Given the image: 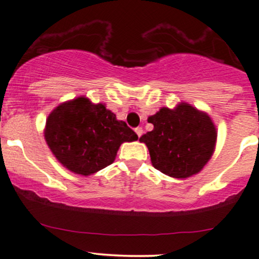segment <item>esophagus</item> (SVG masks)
<instances>
[{
    "instance_id": "1",
    "label": "esophagus",
    "mask_w": 259,
    "mask_h": 259,
    "mask_svg": "<svg viewBox=\"0 0 259 259\" xmlns=\"http://www.w3.org/2000/svg\"><path fill=\"white\" fill-rule=\"evenodd\" d=\"M135 131H136V133H137L138 137H141V136L143 135V130H142V127H137V128H136Z\"/></svg>"
}]
</instances>
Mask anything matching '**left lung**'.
<instances>
[{
    "instance_id": "8db88e82",
    "label": "left lung",
    "mask_w": 259,
    "mask_h": 259,
    "mask_svg": "<svg viewBox=\"0 0 259 259\" xmlns=\"http://www.w3.org/2000/svg\"><path fill=\"white\" fill-rule=\"evenodd\" d=\"M153 130L140 138L156 169L175 178H187L204 167L215 145L212 119L187 103L176 110L161 108L148 118Z\"/></svg>"
}]
</instances>
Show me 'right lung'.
I'll list each match as a JSON object with an SVG mask.
<instances>
[{
	"instance_id": "obj_1",
	"label": "right lung",
	"mask_w": 259,
	"mask_h": 259,
	"mask_svg": "<svg viewBox=\"0 0 259 259\" xmlns=\"http://www.w3.org/2000/svg\"><path fill=\"white\" fill-rule=\"evenodd\" d=\"M45 138L56 158L72 172L90 176L110 166L123 142L138 138L123 121L78 97L55 108L47 118Z\"/></svg>"
}]
</instances>
